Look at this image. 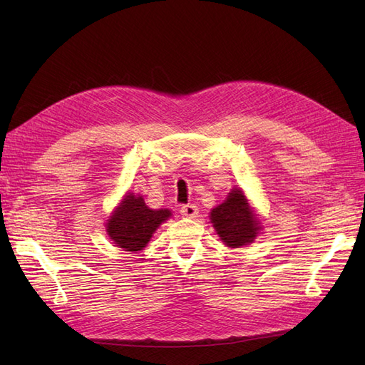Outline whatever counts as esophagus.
Wrapping results in <instances>:
<instances>
[{
	"label": "esophagus",
	"instance_id": "34e87169",
	"mask_svg": "<svg viewBox=\"0 0 365 365\" xmlns=\"http://www.w3.org/2000/svg\"><path fill=\"white\" fill-rule=\"evenodd\" d=\"M180 213H181V216H184V217H189V219H195V217H197V207L196 205H193V204H187V205H182L181 208H180Z\"/></svg>",
	"mask_w": 365,
	"mask_h": 365
}]
</instances>
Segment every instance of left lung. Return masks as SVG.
Here are the masks:
<instances>
[{"instance_id": "left-lung-1", "label": "left lung", "mask_w": 365, "mask_h": 365, "mask_svg": "<svg viewBox=\"0 0 365 365\" xmlns=\"http://www.w3.org/2000/svg\"><path fill=\"white\" fill-rule=\"evenodd\" d=\"M210 222L228 248L252 244L263 228L262 219L240 187L231 189L227 200L210 212Z\"/></svg>"}]
</instances>
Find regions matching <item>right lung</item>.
I'll use <instances>...</instances> for the list:
<instances>
[{"instance_id":"add662e5","label":"right lung","mask_w":365,"mask_h":365,"mask_svg":"<svg viewBox=\"0 0 365 365\" xmlns=\"http://www.w3.org/2000/svg\"><path fill=\"white\" fill-rule=\"evenodd\" d=\"M172 216L169 208L153 210L143 196L128 192L106 220V233L115 247L125 251H141L157 228Z\"/></svg>"}]
</instances>
